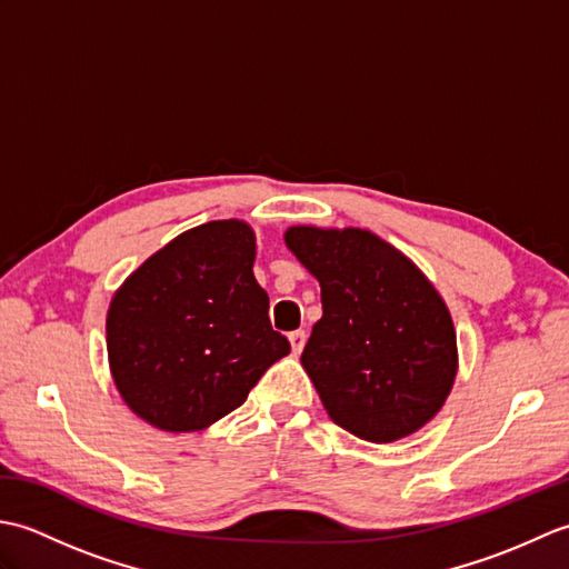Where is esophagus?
<instances>
[{
    "instance_id": "34e87169",
    "label": "esophagus",
    "mask_w": 569,
    "mask_h": 569,
    "mask_svg": "<svg viewBox=\"0 0 569 569\" xmlns=\"http://www.w3.org/2000/svg\"><path fill=\"white\" fill-rule=\"evenodd\" d=\"M306 330H293L291 335H288V340H291V347H293V352L298 355V352H303V347H306Z\"/></svg>"
}]
</instances>
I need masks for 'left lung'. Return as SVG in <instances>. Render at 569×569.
Listing matches in <instances>:
<instances>
[{
    "instance_id": "8db88e82",
    "label": "left lung",
    "mask_w": 569,
    "mask_h": 569,
    "mask_svg": "<svg viewBox=\"0 0 569 569\" xmlns=\"http://www.w3.org/2000/svg\"><path fill=\"white\" fill-rule=\"evenodd\" d=\"M286 244L320 281L303 367L337 426L393 442L438 413L457 373L450 310L396 247L367 229L291 227Z\"/></svg>"
}]
</instances>
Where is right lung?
<instances>
[{
  "label": "right lung",
  "mask_w": 569,
  "mask_h": 569,
  "mask_svg": "<svg viewBox=\"0 0 569 569\" xmlns=\"http://www.w3.org/2000/svg\"><path fill=\"white\" fill-rule=\"evenodd\" d=\"M251 266V229L208 222L156 251L119 288L107 355L139 418L168 432L208 428L291 352L271 328L269 296Z\"/></svg>",
  "instance_id": "obj_1"
}]
</instances>
